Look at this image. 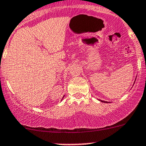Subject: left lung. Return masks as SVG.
Instances as JSON below:
<instances>
[{
	"label": "left lung",
	"mask_w": 146,
	"mask_h": 146,
	"mask_svg": "<svg viewBox=\"0 0 146 146\" xmlns=\"http://www.w3.org/2000/svg\"><path fill=\"white\" fill-rule=\"evenodd\" d=\"M101 102H105V101H102V100H100Z\"/></svg>",
	"instance_id": "left-lung-1"
}]
</instances>
